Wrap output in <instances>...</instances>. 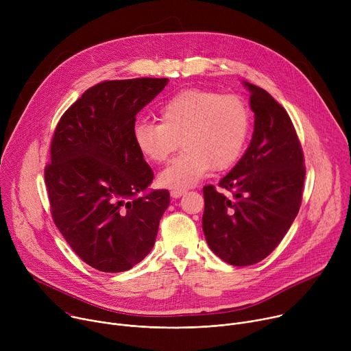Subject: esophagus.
Returning a JSON list of instances; mask_svg holds the SVG:
<instances>
[{"label": "esophagus", "mask_w": 351, "mask_h": 351, "mask_svg": "<svg viewBox=\"0 0 351 351\" xmlns=\"http://www.w3.org/2000/svg\"><path fill=\"white\" fill-rule=\"evenodd\" d=\"M184 193H186V190H183V189H173V190H171V195H172L173 198H179V197H182Z\"/></svg>", "instance_id": "esophagus-1"}]
</instances>
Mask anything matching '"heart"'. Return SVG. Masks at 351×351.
<instances>
[{
  "mask_svg": "<svg viewBox=\"0 0 351 351\" xmlns=\"http://www.w3.org/2000/svg\"><path fill=\"white\" fill-rule=\"evenodd\" d=\"M160 121L136 123L134 144L154 164L164 162L180 144L183 152L160 172L158 180L164 187L186 189L210 169L225 171L237 161L252 114L239 95L191 88L168 99L160 110Z\"/></svg>",
  "mask_w": 351,
  "mask_h": 351,
  "instance_id": "obj_1",
  "label": "heart"
}]
</instances>
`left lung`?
<instances>
[{
  "mask_svg": "<svg viewBox=\"0 0 351 351\" xmlns=\"http://www.w3.org/2000/svg\"><path fill=\"white\" fill-rule=\"evenodd\" d=\"M250 91L254 132L245 153L218 186L203 189V230L210 248L234 267L253 265L282 241L302 206L304 157L286 110L264 88Z\"/></svg>",
  "mask_w": 351,
  "mask_h": 351,
  "instance_id": "1",
  "label": "left lung"
}]
</instances>
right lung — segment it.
<instances>
[{"mask_svg":"<svg viewBox=\"0 0 351 351\" xmlns=\"http://www.w3.org/2000/svg\"><path fill=\"white\" fill-rule=\"evenodd\" d=\"M168 82L98 83L54 132L44 171L53 219L73 252L101 272L128 271L152 252L169 206L168 190L147 191L154 173L133 140L137 112Z\"/></svg>","mask_w":351,"mask_h":351,"instance_id":"1","label":"right lung"}]
</instances>
